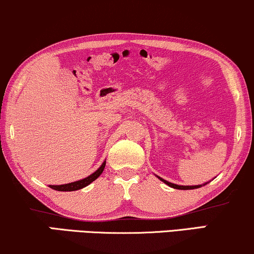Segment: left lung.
I'll return each instance as SVG.
<instances>
[{
	"mask_svg": "<svg viewBox=\"0 0 254 254\" xmlns=\"http://www.w3.org/2000/svg\"><path fill=\"white\" fill-rule=\"evenodd\" d=\"M159 180H162L163 183L166 184V185L172 187V189H176V190H194V189H199V187L206 185V184H203V185H195V186H182V185H176V184H172V183H169L166 182V180H164L163 178H161V177H158Z\"/></svg>",
	"mask_w": 254,
	"mask_h": 254,
	"instance_id": "obj_1",
	"label": "left lung"
}]
</instances>
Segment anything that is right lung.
Returning a JSON list of instances; mask_svg holds the SVG:
<instances>
[{"instance_id": "right-lung-1", "label": "right lung", "mask_w": 254, "mask_h": 254, "mask_svg": "<svg viewBox=\"0 0 254 254\" xmlns=\"http://www.w3.org/2000/svg\"><path fill=\"white\" fill-rule=\"evenodd\" d=\"M105 164H106V161H104V163L100 165V168L97 170V171H95L92 175H90L89 177H86V178H84V179L77 180V182H74V183L64 184V185H50V187L55 190H60V192H72V190H81V189H83V187L90 185L92 182H95V180L98 178L100 175H102L104 169H105Z\"/></svg>"}]
</instances>
